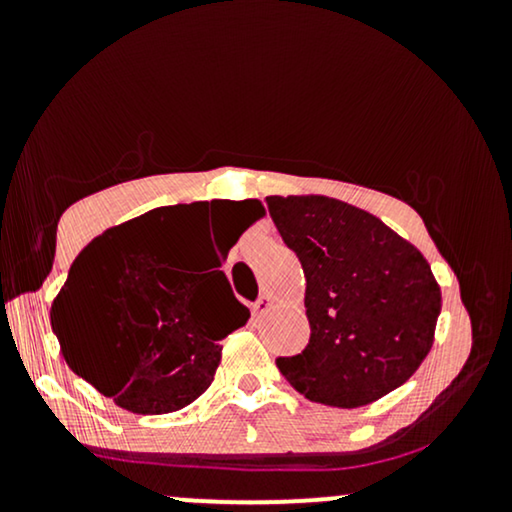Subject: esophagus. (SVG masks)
<instances>
[{
    "label": "esophagus",
    "instance_id": "34e87169",
    "mask_svg": "<svg viewBox=\"0 0 512 512\" xmlns=\"http://www.w3.org/2000/svg\"><path fill=\"white\" fill-rule=\"evenodd\" d=\"M272 308H274V298L272 296H262L260 301L252 305V313L260 317V315H267Z\"/></svg>",
    "mask_w": 512,
    "mask_h": 512
}]
</instances>
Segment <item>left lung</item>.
I'll return each mask as SVG.
<instances>
[{
  "label": "left lung",
  "instance_id": "8db88e82",
  "mask_svg": "<svg viewBox=\"0 0 512 512\" xmlns=\"http://www.w3.org/2000/svg\"><path fill=\"white\" fill-rule=\"evenodd\" d=\"M301 260L310 342L276 366L310 402L356 409L404 385L433 346L431 264L378 216L325 195L267 197Z\"/></svg>",
  "mask_w": 512,
  "mask_h": 512
}]
</instances>
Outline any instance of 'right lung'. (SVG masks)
<instances>
[{
  "label": "right lung",
  "instance_id": "add662e5",
  "mask_svg": "<svg viewBox=\"0 0 512 512\" xmlns=\"http://www.w3.org/2000/svg\"><path fill=\"white\" fill-rule=\"evenodd\" d=\"M236 204L240 219L223 226L219 255L204 274H192L190 264L209 202L146 211L93 238L74 260L52 301V332L67 366L117 407L170 414L214 380L221 339L250 317L219 264L264 216L260 199Z\"/></svg>",
  "mask_w": 512,
  "mask_h": 512
}]
</instances>
